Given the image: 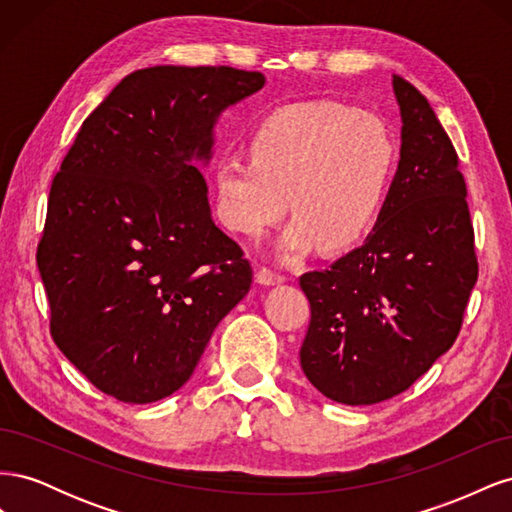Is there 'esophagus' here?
<instances>
[{"label": "esophagus", "mask_w": 512, "mask_h": 512, "mask_svg": "<svg viewBox=\"0 0 512 512\" xmlns=\"http://www.w3.org/2000/svg\"><path fill=\"white\" fill-rule=\"evenodd\" d=\"M286 280V277L282 273H277L269 267H262L258 273H256V282L262 284V286H275V284H282Z\"/></svg>", "instance_id": "34e87169"}]
</instances>
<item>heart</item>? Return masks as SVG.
I'll return each instance as SVG.
<instances>
[{"instance_id":"heart-1","label":"heart","mask_w":512,"mask_h":512,"mask_svg":"<svg viewBox=\"0 0 512 512\" xmlns=\"http://www.w3.org/2000/svg\"><path fill=\"white\" fill-rule=\"evenodd\" d=\"M247 149L215 164V211L230 232L256 239L290 207L277 243L288 260L359 243L389 203L399 166L389 123L333 100L273 108Z\"/></svg>"}]
</instances>
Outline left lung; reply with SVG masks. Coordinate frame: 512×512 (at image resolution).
<instances>
[{
  "mask_svg": "<svg viewBox=\"0 0 512 512\" xmlns=\"http://www.w3.org/2000/svg\"><path fill=\"white\" fill-rule=\"evenodd\" d=\"M393 89L404 126L389 203L361 247L299 277L303 374L346 406L410 389L455 344L478 277L457 151L421 91L397 74Z\"/></svg>",
  "mask_w": 512,
  "mask_h": 512,
  "instance_id": "8db88e82",
  "label": "left lung"
}]
</instances>
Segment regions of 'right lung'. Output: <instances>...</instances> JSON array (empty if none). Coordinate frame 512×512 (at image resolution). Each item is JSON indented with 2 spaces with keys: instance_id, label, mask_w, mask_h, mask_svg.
I'll list each match as a JSON object with an SVG mask.
<instances>
[{
  "instance_id": "add662e5",
  "label": "right lung",
  "mask_w": 512,
  "mask_h": 512,
  "mask_svg": "<svg viewBox=\"0 0 512 512\" xmlns=\"http://www.w3.org/2000/svg\"><path fill=\"white\" fill-rule=\"evenodd\" d=\"M262 85L230 66L136 70L61 162L36 260L53 342L102 393L173 395L250 290V260L215 226L194 162L211 160L224 108Z\"/></svg>"
}]
</instances>
